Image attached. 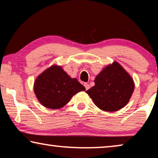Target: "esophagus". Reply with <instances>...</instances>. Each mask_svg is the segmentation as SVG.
Here are the masks:
<instances>
[{"label": "esophagus", "instance_id": "obj_1", "mask_svg": "<svg viewBox=\"0 0 158 158\" xmlns=\"http://www.w3.org/2000/svg\"><path fill=\"white\" fill-rule=\"evenodd\" d=\"M84 86H85V88H86V90H88V89H90V85H89V84H87V83H84Z\"/></svg>", "mask_w": 158, "mask_h": 158}]
</instances>
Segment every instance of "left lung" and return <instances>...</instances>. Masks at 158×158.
<instances>
[{"label":"left lung","instance_id":"8db88e82","mask_svg":"<svg viewBox=\"0 0 158 158\" xmlns=\"http://www.w3.org/2000/svg\"><path fill=\"white\" fill-rule=\"evenodd\" d=\"M95 85L86 92L96 106L113 112L123 108L134 91L133 80L116 62L106 67L94 80Z\"/></svg>","mask_w":158,"mask_h":158}]
</instances>
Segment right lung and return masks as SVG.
<instances>
[{
	"label": "right lung",
	"instance_id": "add662e5",
	"mask_svg": "<svg viewBox=\"0 0 158 158\" xmlns=\"http://www.w3.org/2000/svg\"><path fill=\"white\" fill-rule=\"evenodd\" d=\"M86 89L62 69L52 65L40 74L34 84L37 98L44 107L58 109L69 102L74 94Z\"/></svg>",
	"mask_w": 158,
	"mask_h": 158
}]
</instances>
